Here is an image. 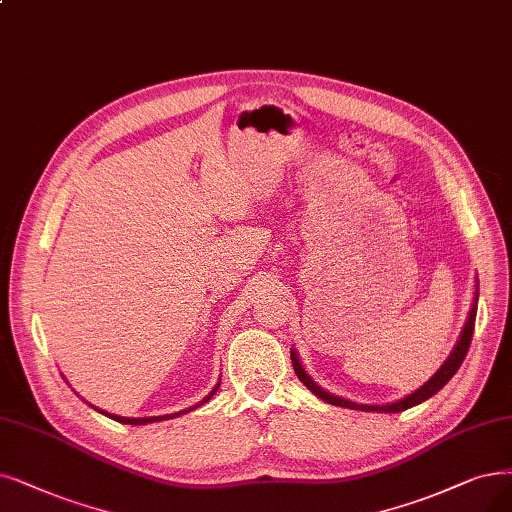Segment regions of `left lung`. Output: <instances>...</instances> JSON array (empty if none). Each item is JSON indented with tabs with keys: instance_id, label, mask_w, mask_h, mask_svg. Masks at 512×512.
Listing matches in <instances>:
<instances>
[{
	"instance_id": "obj_1",
	"label": "left lung",
	"mask_w": 512,
	"mask_h": 512,
	"mask_svg": "<svg viewBox=\"0 0 512 512\" xmlns=\"http://www.w3.org/2000/svg\"><path fill=\"white\" fill-rule=\"evenodd\" d=\"M477 302H479V279L475 283V298H473V304H470V311H468V317H466V323L462 327L460 332V338L454 346V351L449 353V357L443 361V365L439 367V370L428 378L420 388H416L414 393H410L407 397L399 399V401H393V403H384V405H367V403H355V401H349L344 397H338L330 391H325L323 386H319L311 376L309 372L304 370V365L296 353V349H290V357H292V365H294V372L296 376L300 378V382L309 388V391L323 399L325 403L330 405H338V407H349V410H357V412H380V414H397V412H403V410H410V407L431 399L433 395H437L441 388L452 380V376L458 372V367L462 365L466 353H468V346H470V340H473V332H475V317H477Z\"/></svg>"
}]
</instances>
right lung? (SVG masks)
Here are the masks:
<instances>
[{"instance_id": "1", "label": "right lung", "mask_w": 512, "mask_h": 512, "mask_svg": "<svg viewBox=\"0 0 512 512\" xmlns=\"http://www.w3.org/2000/svg\"><path fill=\"white\" fill-rule=\"evenodd\" d=\"M63 378H65V376H63ZM218 386H220V382H218V384H216V386L212 388V391H210V393H208L206 397H203V399H201L199 403L191 405V407H189V410H182V412H176V414H166V416H149V418H126V416H117V414H107L105 410H98V407H94L92 403H88V401H86V403H88L90 407H94V410H96V412H100V414H105L107 418H113L115 422H121V424H138V426H140V424H149V422H161V420H172V418H178V416H182V414H189V412L197 410V407H199V405H203V403H208V401H210V399L214 397V393L218 391Z\"/></svg>"}]
</instances>
